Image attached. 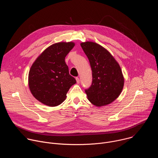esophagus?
<instances>
[{
  "label": "esophagus",
  "instance_id": "esophagus-1",
  "mask_svg": "<svg viewBox=\"0 0 158 158\" xmlns=\"http://www.w3.org/2000/svg\"><path fill=\"white\" fill-rule=\"evenodd\" d=\"M76 82H77V84H79V83H80L79 78V77H76Z\"/></svg>",
  "mask_w": 158,
  "mask_h": 158
}]
</instances>
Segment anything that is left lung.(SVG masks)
Returning <instances> with one entry per match:
<instances>
[{
	"label": "left lung",
	"mask_w": 158,
	"mask_h": 158,
	"mask_svg": "<svg viewBox=\"0 0 158 158\" xmlns=\"http://www.w3.org/2000/svg\"><path fill=\"white\" fill-rule=\"evenodd\" d=\"M81 46L92 69V84L85 90L88 100L98 107L108 105L119 97L124 87L120 65L107 49L96 42H82Z\"/></svg>",
	"instance_id": "8db88e82"
}]
</instances>
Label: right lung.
I'll use <instances>...</instances> for the list:
<instances>
[{
    "mask_svg": "<svg viewBox=\"0 0 158 158\" xmlns=\"http://www.w3.org/2000/svg\"><path fill=\"white\" fill-rule=\"evenodd\" d=\"M75 46L73 42L54 44L36 59L29 73V87L33 96L42 104L54 107L66 99L76 81L69 74L65 57Z\"/></svg>",
    "mask_w": 158,
    "mask_h": 158,
    "instance_id": "add662e5",
    "label": "right lung"
}]
</instances>
